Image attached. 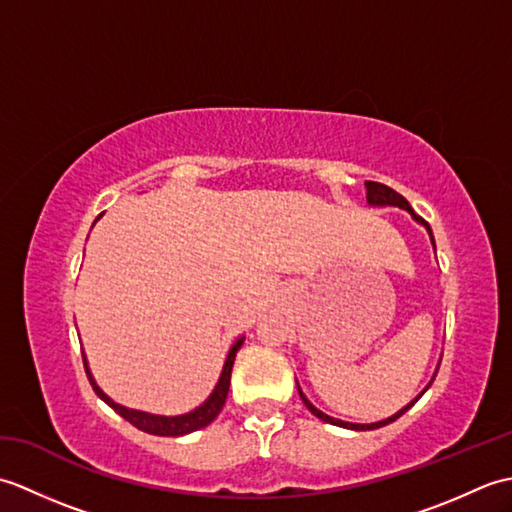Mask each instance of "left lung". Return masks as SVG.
<instances>
[{"label":"left lung","instance_id":"obj_1","mask_svg":"<svg viewBox=\"0 0 512 512\" xmlns=\"http://www.w3.org/2000/svg\"><path fill=\"white\" fill-rule=\"evenodd\" d=\"M365 187H367V202L369 204H374V206H400V209H405V211H409L411 215H413V220H416V222H420V224H424V226H427V231H429V235H431V242H433V233H431V226L427 224V222H424L422 220V217L420 215H416V213H413V209H411V206H409V202L405 200V198H402V195L398 193V191H394V189H391V187H387V184H380V182H372V180H367L365 182ZM433 246H436V242H433ZM299 387V385H297ZM422 394H424V391H422ZM420 394V396H422ZM299 396H301V400H303V405H306L312 413H314V416H317V418H321L323 422H330V424H336V427H345V429H354V431H369V429H378V427H385V424H389V422H394L396 418H400L402 416V413H405L409 407H413V402H416V400H413V402H409V405L405 407V409H400L398 413H396V416H391V418H387V420H380V422H372V424H356V422H343V420H336V418H330L328 416V413H323V411H319L317 407H314L312 405V402L306 398V396H303V391L299 389Z\"/></svg>","mask_w":512,"mask_h":512}]
</instances>
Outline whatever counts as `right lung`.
<instances>
[{"instance_id":"obj_1","label":"right lung","mask_w":512,"mask_h":512,"mask_svg":"<svg viewBox=\"0 0 512 512\" xmlns=\"http://www.w3.org/2000/svg\"><path fill=\"white\" fill-rule=\"evenodd\" d=\"M242 343H244V339L235 341V345L231 347V352H228L224 369H222V376H220V380H217L213 394L206 398L198 409L184 413V416H173V418L154 416V413H145V411H136V409H127V407L116 405V402L107 398L101 391V387L94 383V378H92L90 369H88V363H85V356H83V365H85V374H88V378H90V385L96 391V396L105 400L107 405H110L118 413V416H123L127 422H132L136 429L151 433V436L176 438V436H184V433H191V431H198V429L206 427V424H211L217 418V413L222 411L226 396H228V387H231V369H233V363H235V354H237L239 347H242Z\"/></svg>"}]
</instances>
